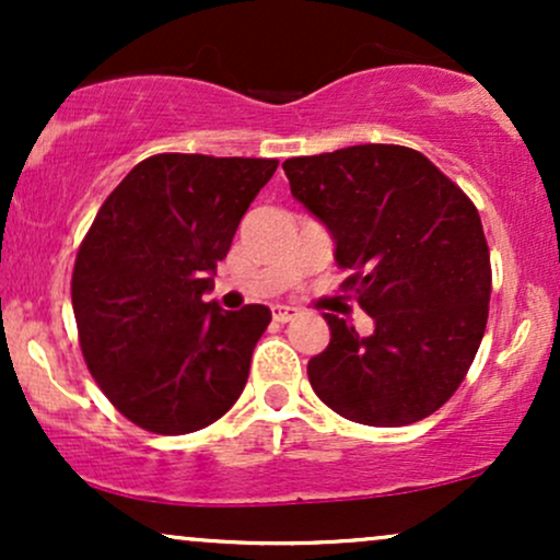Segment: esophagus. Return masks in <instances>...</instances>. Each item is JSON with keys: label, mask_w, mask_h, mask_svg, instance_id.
<instances>
[{"label": "esophagus", "mask_w": 560, "mask_h": 560, "mask_svg": "<svg viewBox=\"0 0 560 560\" xmlns=\"http://www.w3.org/2000/svg\"><path fill=\"white\" fill-rule=\"evenodd\" d=\"M300 316L298 307L292 305H273V320H279V324H289V320H294Z\"/></svg>", "instance_id": "34e87169"}]
</instances>
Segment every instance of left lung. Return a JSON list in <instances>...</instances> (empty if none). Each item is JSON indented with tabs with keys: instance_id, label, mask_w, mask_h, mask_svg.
Listing matches in <instances>:
<instances>
[{
	"instance_id": "left-lung-1",
	"label": "left lung",
	"mask_w": 560,
	"mask_h": 560,
	"mask_svg": "<svg viewBox=\"0 0 560 560\" xmlns=\"http://www.w3.org/2000/svg\"><path fill=\"white\" fill-rule=\"evenodd\" d=\"M292 197L329 229L374 334L326 313L331 342L307 378L334 413L365 427L432 416L464 382L490 313V247L474 202L429 158L358 144L284 160Z\"/></svg>"
}]
</instances>
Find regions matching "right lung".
I'll use <instances>...</instances> for the list:
<instances>
[{"label": "right lung", "instance_id": "obj_1", "mask_svg": "<svg viewBox=\"0 0 560 560\" xmlns=\"http://www.w3.org/2000/svg\"><path fill=\"white\" fill-rule=\"evenodd\" d=\"M276 165L152 155L115 186L83 236L70 284L83 361L147 432H197L240 400L271 311H223L205 294Z\"/></svg>", "mask_w": 560, "mask_h": 560}]
</instances>
